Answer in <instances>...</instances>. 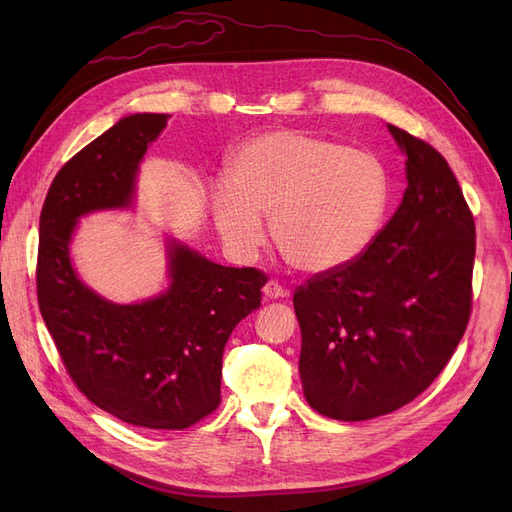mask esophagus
Masks as SVG:
<instances>
[{
  "label": "esophagus",
  "mask_w": 512,
  "mask_h": 512,
  "mask_svg": "<svg viewBox=\"0 0 512 512\" xmlns=\"http://www.w3.org/2000/svg\"><path fill=\"white\" fill-rule=\"evenodd\" d=\"M262 294H265L267 299H282V297H286L288 290H286L280 282L269 280V282L265 284V288H262Z\"/></svg>",
  "instance_id": "obj_1"
}]
</instances>
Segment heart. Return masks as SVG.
I'll use <instances>...</instances> for the list:
<instances>
[{"instance_id":"obj_1","label":"heart","mask_w":512,"mask_h":512,"mask_svg":"<svg viewBox=\"0 0 512 512\" xmlns=\"http://www.w3.org/2000/svg\"><path fill=\"white\" fill-rule=\"evenodd\" d=\"M389 175L361 149L301 130H275L245 143L230 166V190L213 196L226 245L252 254L271 218L280 254L307 273L350 265L376 241L389 209Z\"/></svg>"}]
</instances>
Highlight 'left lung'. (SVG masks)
<instances>
[{
    "label": "left lung",
    "mask_w": 512,
    "mask_h": 512,
    "mask_svg": "<svg viewBox=\"0 0 512 512\" xmlns=\"http://www.w3.org/2000/svg\"><path fill=\"white\" fill-rule=\"evenodd\" d=\"M389 130L408 156L401 205L359 258L292 297L305 399L335 421L410 404L451 361L472 314L476 226L459 181L423 138Z\"/></svg>",
    "instance_id": "1"
}]
</instances>
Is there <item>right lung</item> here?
<instances>
[{"mask_svg":"<svg viewBox=\"0 0 512 512\" xmlns=\"http://www.w3.org/2000/svg\"><path fill=\"white\" fill-rule=\"evenodd\" d=\"M168 117H123L59 168L40 213L36 265L40 314L76 389L147 429H188L218 410L224 346L260 307L269 280L177 243L168 252L170 288L151 301L117 305L76 277L68 250L76 220L130 205L138 162Z\"/></svg>","mask_w":512,"mask_h":512,"instance_id":"right-lung-1","label":"right lung"}]
</instances>
